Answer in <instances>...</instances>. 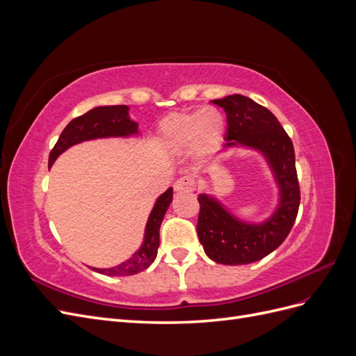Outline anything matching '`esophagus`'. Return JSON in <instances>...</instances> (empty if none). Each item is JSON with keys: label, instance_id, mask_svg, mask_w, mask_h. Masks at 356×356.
Masks as SVG:
<instances>
[{"label": "esophagus", "instance_id": "obj_1", "mask_svg": "<svg viewBox=\"0 0 356 356\" xmlns=\"http://www.w3.org/2000/svg\"><path fill=\"white\" fill-rule=\"evenodd\" d=\"M196 184H195V179H193L191 177H181L178 178L175 182H174V190L175 191H193L195 190Z\"/></svg>", "mask_w": 356, "mask_h": 356}]
</instances>
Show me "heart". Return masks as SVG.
Wrapping results in <instances>:
<instances>
[{"instance_id":"heart-1","label":"heart","mask_w":356,"mask_h":356,"mask_svg":"<svg viewBox=\"0 0 356 356\" xmlns=\"http://www.w3.org/2000/svg\"><path fill=\"white\" fill-rule=\"evenodd\" d=\"M224 131V117L215 108L174 113L160 122L159 141L169 153L181 154L191 148L204 156L220 145Z\"/></svg>"}]
</instances>
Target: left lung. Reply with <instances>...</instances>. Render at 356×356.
<instances>
[{
  "mask_svg": "<svg viewBox=\"0 0 356 356\" xmlns=\"http://www.w3.org/2000/svg\"><path fill=\"white\" fill-rule=\"evenodd\" d=\"M212 102L227 114L225 147L241 144L261 152L279 186L277 209L261 224L239 221L208 195L197 197V236L204 254L220 264H250L273 252L296 222L300 187L294 145L272 111L246 96L230 95Z\"/></svg>",
  "mask_w": 356,
  "mask_h": 356,
  "instance_id": "8db88e82",
  "label": "left lung"
}]
</instances>
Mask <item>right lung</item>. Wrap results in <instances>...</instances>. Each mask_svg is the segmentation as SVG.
<instances>
[{
  "instance_id": "right-lung-1",
  "label": "right lung",
  "mask_w": 356,
  "mask_h": 356,
  "mask_svg": "<svg viewBox=\"0 0 356 356\" xmlns=\"http://www.w3.org/2000/svg\"><path fill=\"white\" fill-rule=\"evenodd\" d=\"M129 106L126 105H108V106H96V108L88 111L86 114L75 117L71 120L67 127L63 129L58 143L53 147L49 156V166L53 165V161L58 159L70 147L89 141V139L96 138H108V136H129L138 134V123L131 120L129 117ZM172 202V188H168L161 195L154 208L149 213L147 225H145V236L144 243L141 248L126 260L124 263L118 264L111 268H95L93 270L99 272L106 276H131L152 264L156 257L160 245V225L163 221L165 213Z\"/></svg>"
}]
</instances>
